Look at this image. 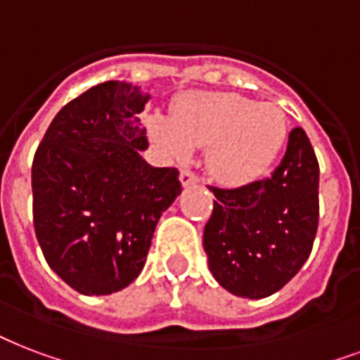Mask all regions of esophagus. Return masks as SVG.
<instances>
[{
	"instance_id": "34e87169",
	"label": "esophagus",
	"mask_w": 360,
	"mask_h": 360,
	"mask_svg": "<svg viewBox=\"0 0 360 360\" xmlns=\"http://www.w3.org/2000/svg\"><path fill=\"white\" fill-rule=\"evenodd\" d=\"M179 181L183 186H191V185H196L200 179H198V175H194L192 172H188V169H183L179 175Z\"/></svg>"
}]
</instances>
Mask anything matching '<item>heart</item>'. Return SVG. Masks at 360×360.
I'll list each match as a JSON object with an SVG mask.
<instances>
[{
	"instance_id": "1",
	"label": "heart",
	"mask_w": 360,
	"mask_h": 360,
	"mask_svg": "<svg viewBox=\"0 0 360 360\" xmlns=\"http://www.w3.org/2000/svg\"><path fill=\"white\" fill-rule=\"evenodd\" d=\"M150 139L174 160L207 149V169L224 186H243L271 168L287 139L285 111L270 101L234 92H188L175 103L174 120L156 115L147 122Z\"/></svg>"
}]
</instances>
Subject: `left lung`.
Segmentation results:
<instances>
[{
  "label": "left lung",
  "mask_w": 360,
  "mask_h": 360,
  "mask_svg": "<svg viewBox=\"0 0 360 360\" xmlns=\"http://www.w3.org/2000/svg\"><path fill=\"white\" fill-rule=\"evenodd\" d=\"M211 191L204 249L217 283L251 300L278 292L308 260L319 223V164L306 131H290L270 177Z\"/></svg>",
  "instance_id": "1"
}]
</instances>
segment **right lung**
<instances>
[{
    "label": "right lung",
    "mask_w": 360,
    "mask_h": 360,
    "mask_svg": "<svg viewBox=\"0 0 360 360\" xmlns=\"http://www.w3.org/2000/svg\"><path fill=\"white\" fill-rule=\"evenodd\" d=\"M149 94L107 81L60 109L32 166L34 226L56 276L86 296L136 281L179 172L155 168L139 113Z\"/></svg>",
    "instance_id": "right-lung-1"
}]
</instances>
